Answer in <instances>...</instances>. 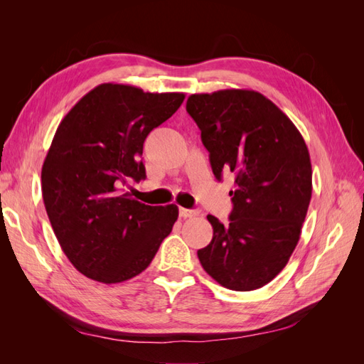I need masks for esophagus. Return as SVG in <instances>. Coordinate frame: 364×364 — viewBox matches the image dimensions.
Wrapping results in <instances>:
<instances>
[{"label":"esophagus","mask_w":364,"mask_h":364,"mask_svg":"<svg viewBox=\"0 0 364 364\" xmlns=\"http://www.w3.org/2000/svg\"><path fill=\"white\" fill-rule=\"evenodd\" d=\"M199 214V211H194V209H186V208H179V215L182 218H193Z\"/></svg>","instance_id":"obj_1"}]
</instances>
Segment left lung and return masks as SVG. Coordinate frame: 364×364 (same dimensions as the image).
Instances as JSON below:
<instances>
[{"instance_id":"obj_1","label":"left lung","mask_w":364,"mask_h":364,"mask_svg":"<svg viewBox=\"0 0 364 364\" xmlns=\"http://www.w3.org/2000/svg\"><path fill=\"white\" fill-rule=\"evenodd\" d=\"M186 112L202 132L215 179L235 176L229 223L208 215L213 240L197 257L223 287L261 289L285 267L301 237L313 190L305 141L291 119L257 91L193 94Z\"/></svg>"}]
</instances>
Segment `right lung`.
I'll use <instances>...</instances> for the list:
<instances>
[{"mask_svg": "<svg viewBox=\"0 0 364 364\" xmlns=\"http://www.w3.org/2000/svg\"><path fill=\"white\" fill-rule=\"evenodd\" d=\"M183 98L103 83L59 124L42 165V197L63 253L85 277L105 284L136 277L171 232L178 206L141 203L126 186L146 179L144 141Z\"/></svg>", "mask_w": 364, "mask_h": 364, "instance_id": "right-lung-1", "label": "right lung"}]
</instances>
